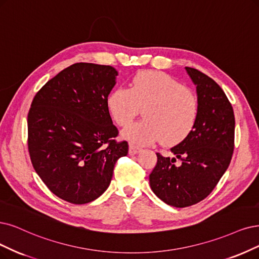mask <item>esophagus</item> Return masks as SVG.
I'll use <instances>...</instances> for the list:
<instances>
[{
	"label": "esophagus",
	"mask_w": 259,
	"mask_h": 259,
	"mask_svg": "<svg viewBox=\"0 0 259 259\" xmlns=\"http://www.w3.org/2000/svg\"><path fill=\"white\" fill-rule=\"evenodd\" d=\"M141 151H142V148H140V147H138L136 145H133V144L129 145V155H131V156L137 155V154H139V152H141Z\"/></svg>",
	"instance_id": "esophagus-1"
}]
</instances>
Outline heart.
I'll return each mask as SVG.
<instances>
[{"label":"heart","mask_w":259,"mask_h":259,"mask_svg":"<svg viewBox=\"0 0 259 259\" xmlns=\"http://www.w3.org/2000/svg\"><path fill=\"white\" fill-rule=\"evenodd\" d=\"M108 109L119 126H126L144 108V119L130 123L121 137L137 145H149L161 140L175 145L193 130L198 116V101L186 86L161 71H141L130 88L114 89L108 97Z\"/></svg>","instance_id":"b5f03b06"}]
</instances>
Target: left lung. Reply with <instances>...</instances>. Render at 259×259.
Returning <instances> with one entry per match:
<instances>
[{"label":"left lung","instance_id":"left-lung-1","mask_svg":"<svg viewBox=\"0 0 259 259\" xmlns=\"http://www.w3.org/2000/svg\"><path fill=\"white\" fill-rule=\"evenodd\" d=\"M196 86L198 116L193 130L171 147L176 158L162 157L149 175L154 193L169 206L184 208L206 198L231 163L235 116L225 93L208 75L186 67ZM182 161L180 166L174 162Z\"/></svg>","mask_w":259,"mask_h":259}]
</instances>
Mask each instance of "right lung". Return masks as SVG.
Instances as JSON below:
<instances>
[{
	"mask_svg": "<svg viewBox=\"0 0 259 259\" xmlns=\"http://www.w3.org/2000/svg\"><path fill=\"white\" fill-rule=\"evenodd\" d=\"M118 72L112 66L76 63L36 94L27 115L28 151L36 173L53 194L75 205L98 198L116 161L128 154L116 143L108 97Z\"/></svg>",
	"mask_w": 259,
	"mask_h": 259,
	"instance_id": "right-lung-1",
	"label": "right lung"
}]
</instances>
